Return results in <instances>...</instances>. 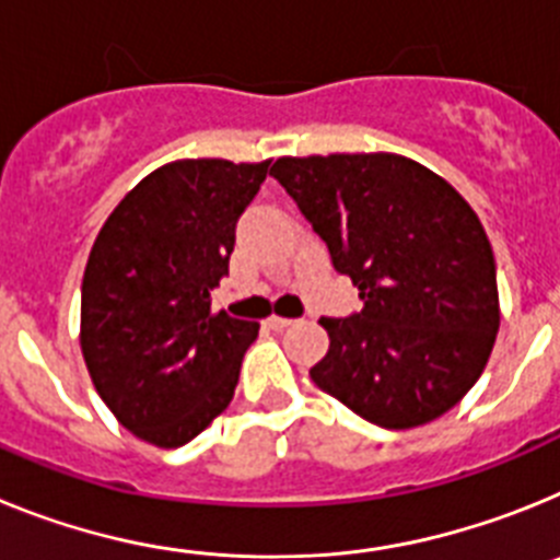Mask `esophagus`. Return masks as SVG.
Instances as JSON below:
<instances>
[{
	"mask_svg": "<svg viewBox=\"0 0 560 560\" xmlns=\"http://www.w3.org/2000/svg\"><path fill=\"white\" fill-rule=\"evenodd\" d=\"M266 323H269L271 330H283L289 328V325H294V319H285V316H269Z\"/></svg>",
	"mask_w": 560,
	"mask_h": 560,
	"instance_id": "obj_1",
	"label": "esophagus"
}]
</instances>
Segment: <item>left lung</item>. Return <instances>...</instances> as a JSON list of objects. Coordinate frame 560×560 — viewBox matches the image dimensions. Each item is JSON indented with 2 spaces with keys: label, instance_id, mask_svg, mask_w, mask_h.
<instances>
[{
  "label": "left lung",
  "instance_id": "obj_1",
  "mask_svg": "<svg viewBox=\"0 0 560 560\" xmlns=\"http://www.w3.org/2000/svg\"><path fill=\"white\" fill-rule=\"evenodd\" d=\"M269 173L364 300L319 319L330 348L311 368L316 387L384 429L448 412L499 330L497 264L471 205L398 153L280 156Z\"/></svg>",
  "mask_w": 560,
  "mask_h": 560
}]
</instances>
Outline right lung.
Returning a JSON list of instances; mask_svg holds the SVG:
<instances>
[{
	"label": "right lung",
	"mask_w": 560,
	"mask_h": 560,
	"mask_svg": "<svg viewBox=\"0 0 560 560\" xmlns=\"http://www.w3.org/2000/svg\"><path fill=\"white\" fill-rule=\"evenodd\" d=\"M269 162L179 160L148 173L97 232L81 350L97 395L140 440L176 448L230 407L260 325L212 311L235 226Z\"/></svg>",
	"instance_id": "add662e5"
}]
</instances>
